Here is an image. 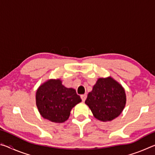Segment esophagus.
<instances>
[{"label":"esophagus","mask_w":155,"mask_h":155,"mask_svg":"<svg viewBox=\"0 0 155 155\" xmlns=\"http://www.w3.org/2000/svg\"><path fill=\"white\" fill-rule=\"evenodd\" d=\"M81 98L82 99L83 101H85L86 98H87V94H83V95L81 96Z\"/></svg>","instance_id":"34e87169"}]
</instances>
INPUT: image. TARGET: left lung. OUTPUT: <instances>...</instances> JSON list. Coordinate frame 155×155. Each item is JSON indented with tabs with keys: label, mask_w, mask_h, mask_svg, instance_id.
<instances>
[{
	"label": "left lung",
	"mask_w": 155,
	"mask_h": 155,
	"mask_svg": "<svg viewBox=\"0 0 155 155\" xmlns=\"http://www.w3.org/2000/svg\"><path fill=\"white\" fill-rule=\"evenodd\" d=\"M126 102L124 88L114 78L108 77L97 80L85 103L91 109L95 118L108 122L121 114Z\"/></svg>",
	"instance_id": "8db88e82"
}]
</instances>
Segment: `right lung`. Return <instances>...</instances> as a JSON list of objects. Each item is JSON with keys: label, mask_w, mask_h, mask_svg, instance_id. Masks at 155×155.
Segmentation results:
<instances>
[{"label": "right lung", "mask_w": 155, "mask_h": 155, "mask_svg": "<svg viewBox=\"0 0 155 155\" xmlns=\"http://www.w3.org/2000/svg\"><path fill=\"white\" fill-rule=\"evenodd\" d=\"M36 105L44 119L62 123L69 118L72 109L81 102L73 88H68L57 79H48L38 87L35 94Z\"/></svg>", "instance_id": "right-lung-1"}]
</instances>
